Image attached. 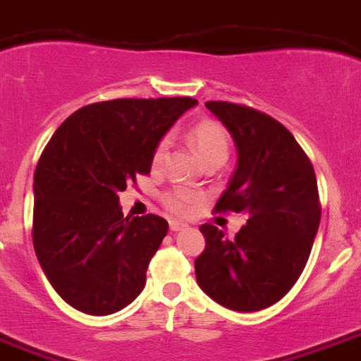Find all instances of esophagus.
Here are the masks:
<instances>
[{
	"label": "esophagus",
	"mask_w": 361,
	"mask_h": 361,
	"mask_svg": "<svg viewBox=\"0 0 361 361\" xmlns=\"http://www.w3.org/2000/svg\"><path fill=\"white\" fill-rule=\"evenodd\" d=\"M184 228H186V224H184L183 221H177V219L169 221V230H171V232H180Z\"/></svg>",
	"instance_id": "1"
}]
</instances>
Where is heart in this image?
<instances>
[{
  "label": "heart",
  "mask_w": 361,
  "mask_h": 361,
  "mask_svg": "<svg viewBox=\"0 0 361 361\" xmlns=\"http://www.w3.org/2000/svg\"><path fill=\"white\" fill-rule=\"evenodd\" d=\"M190 140H192L193 147H195L197 157L202 160L214 159V157H223L226 159L228 155V135L223 128L215 122H201L192 129L190 133ZM168 151V140H160L153 153V164H160L166 157ZM195 201V193L190 190H173V192L166 193L164 202L169 210L177 212V214H186L190 210L192 202Z\"/></svg>",
  "instance_id": "b5f03b06"
}]
</instances>
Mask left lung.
<instances>
[{
  "label": "left lung",
  "instance_id": "left-lung-1",
  "mask_svg": "<svg viewBox=\"0 0 361 361\" xmlns=\"http://www.w3.org/2000/svg\"><path fill=\"white\" fill-rule=\"evenodd\" d=\"M237 149V166L217 212L245 214L235 239L202 224L204 252L195 277L206 295L230 310L277 303L303 272L318 233V183L309 157L272 116L230 102H206Z\"/></svg>",
  "mask_w": 361,
  "mask_h": 361
}]
</instances>
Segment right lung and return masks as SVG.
I'll return each instance as SVG.
<instances>
[{
    "mask_svg": "<svg viewBox=\"0 0 361 361\" xmlns=\"http://www.w3.org/2000/svg\"><path fill=\"white\" fill-rule=\"evenodd\" d=\"M197 104L98 102L73 113L43 149L34 173V250L52 288L80 312H118L142 292L168 221L124 217L118 193L149 173L157 144Z\"/></svg>",
    "mask_w": 361,
    "mask_h": 361,
    "instance_id": "add662e5",
    "label": "right lung"
}]
</instances>
